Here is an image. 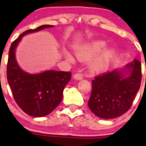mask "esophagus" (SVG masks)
<instances>
[{"mask_svg": "<svg viewBox=\"0 0 146 146\" xmlns=\"http://www.w3.org/2000/svg\"><path fill=\"white\" fill-rule=\"evenodd\" d=\"M84 76L80 74V73H76V75L74 76V79L75 80H82L83 79Z\"/></svg>", "mask_w": 146, "mask_h": 146, "instance_id": "34e87169", "label": "esophagus"}]
</instances>
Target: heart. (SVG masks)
Instances as JSON below:
<instances>
[{"label": "heart", "instance_id": "1", "mask_svg": "<svg viewBox=\"0 0 146 146\" xmlns=\"http://www.w3.org/2000/svg\"><path fill=\"white\" fill-rule=\"evenodd\" d=\"M106 44L102 40H97L93 42L88 44L87 45H84V47L79 48L76 52V55L78 58L81 61H87L91 58H93L94 55L98 53L102 48L105 47ZM115 55V51L112 48H106L102 53H101L98 58L94 59L93 62L90 65L91 70L94 72H101L105 70L108 66L113 59ZM67 58L70 61H72L70 55H66Z\"/></svg>", "mask_w": 146, "mask_h": 146}]
</instances>
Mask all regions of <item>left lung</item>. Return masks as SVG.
Returning a JSON list of instances; mask_svg holds the SVG:
<instances>
[{"instance_id": "obj_1", "label": "left lung", "mask_w": 146, "mask_h": 146, "mask_svg": "<svg viewBox=\"0 0 146 146\" xmlns=\"http://www.w3.org/2000/svg\"><path fill=\"white\" fill-rule=\"evenodd\" d=\"M128 76H127L126 75ZM141 82V64L135 59L123 70H114L96 76L88 107L102 119H114L126 113Z\"/></svg>"}]
</instances>
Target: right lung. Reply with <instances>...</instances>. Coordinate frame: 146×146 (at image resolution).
<instances>
[{
    "label": "right lung",
    "mask_w": 146,
    "mask_h": 146,
    "mask_svg": "<svg viewBox=\"0 0 146 146\" xmlns=\"http://www.w3.org/2000/svg\"><path fill=\"white\" fill-rule=\"evenodd\" d=\"M51 27L53 26L42 25L24 31L12 43L9 51L7 80L13 97L20 108L33 117L45 116L58 106L71 74L68 71L55 70H46L36 75L27 73L16 62L15 49L23 36Z\"/></svg>",
    "instance_id": "add662e5"
}]
</instances>
